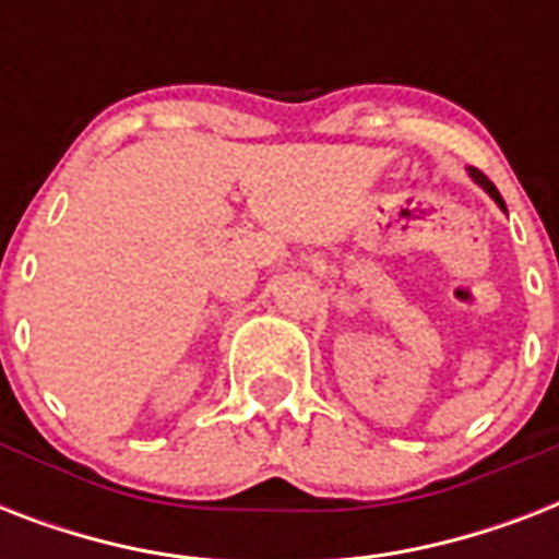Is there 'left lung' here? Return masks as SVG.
Wrapping results in <instances>:
<instances>
[{
  "instance_id": "left-lung-1",
  "label": "left lung",
  "mask_w": 559,
  "mask_h": 559,
  "mask_svg": "<svg viewBox=\"0 0 559 559\" xmlns=\"http://www.w3.org/2000/svg\"><path fill=\"white\" fill-rule=\"evenodd\" d=\"M467 170H469V177L476 179L478 186L485 188V191H487V193H490V197H493V200H496V205H499V209H502V211H504V200H502V193L496 191V186H493V182H490V179H487V177H485V174H481V170H476V168H467Z\"/></svg>"
}]
</instances>
